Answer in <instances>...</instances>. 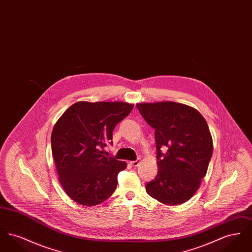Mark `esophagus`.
Here are the masks:
<instances>
[{"mask_svg": "<svg viewBox=\"0 0 252 252\" xmlns=\"http://www.w3.org/2000/svg\"><path fill=\"white\" fill-rule=\"evenodd\" d=\"M140 162H141V159L138 158V159H136V160H132V161H130V164H131L132 166H134V167H137V166H139Z\"/></svg>", "mask_w": 252, "mask_h": 252, "instance_id": "obj_1", "label": "esophagus"}]
</instances>
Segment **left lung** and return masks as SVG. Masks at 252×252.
Returning a JSON list of instances; mask_svg holds the SVG:
<instances>
[{"label": "left lung", "mask_w": 252, "mask_h": 252, "mask_svg": "<svg viewBox=\"0 0 252 252\" xmlns=\"http://www.w3.org/2000/svg\"><path fill=\"white\" fill-rule=\"evenodd\" d=\"M137 108L155 128L158 150V175L146 183V192L166 205L186 202L199 188L213 155L207 122L197 109L172 101L139 103ZM161 147H168L165 155Z\"/></svg>", "instance_id": "left-lung-1"}]
</instances>
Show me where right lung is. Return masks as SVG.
<instances>
[{
    "label": "right lung",
    "instance_id": "right-lung-1",
    "mask_svg": "<svg viewBox=\"0 0 252 252\" xmlns=\"http://www.w3.org/2000/svg\"><path fill=\"white\" fill-rule=\"evenodd\" d=\"M134 107L125 102L79 101L57 121L52 135V154L60 184L74 202L91 207L114 192L126 161L106 157L116 125Z\"/></svg>",
    "mask_w": 252,
    "mask_h": 252
}]
</instances>
